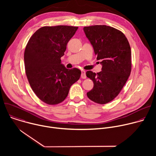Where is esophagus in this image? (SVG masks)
Instances as JSON below:
<instances>
[{"label":"esophagus","mask_w":156,"mask_h":156,"mask_svg":"<svg viewBox=\"0 0 156 156\" xmlns=\"http://www.w3.org/2000/svg\"><path fill=\"white\" fill-rule=\"evenodd\" d=\"M81 77L83 79H85V78H86V72H85L84 70H82V71H81Z\"/></svg>","instance_id":"obj_1"}]
</instances>
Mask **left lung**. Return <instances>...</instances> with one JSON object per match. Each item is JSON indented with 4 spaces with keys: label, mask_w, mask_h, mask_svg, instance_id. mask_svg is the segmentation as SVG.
I'll use <instances>...</instances> for the list:
<instances>
[{
    "label": "left lung",
    "mask_w": 156,
    "mask_h": 156,
    "mask_svg": "<svg viewBox=\"0 0 156 156\" xmlns=\"http://www.w3.org/2000/svg\"><path fill=\"white\" fill-rule=\"evenodd\" d=\"M83 30L102 65L99 73L86 72L87 77L94 83L87 96L96 103L105 104L119 95L130 75L129 44L122 31L109 26L85 27Z\"/></svg>",
    "instance_id": "left-lung-1"
}]
</instances>
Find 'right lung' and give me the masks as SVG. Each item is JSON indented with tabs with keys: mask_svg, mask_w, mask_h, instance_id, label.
<instances>
[{
	"mask_svg": "<svg viewBox=\"0 0 156 156\" xmlns=\"http://www.w3.org/2000/svg\"><path fill=\"white\" fill-rule=\"evenodd\" d=\"M78 28L65 25L43 27L27 43L24 54L27 78L35 94L48 104L63 102L71 86L80 78L79 69H66L60 59Z\"/></svg>",
	"mask_w": 156,
	"mask_h": 156,
	"instance_id": "right-lung-1",
	"label": "right lung"
}]
</instances>
